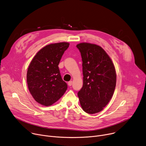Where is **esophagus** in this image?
I'll return each instance as SVG.
<instances>
[{
  "label": "esophagus",
  "instance_id": "34e87169",
  "mask_svg": "<svg viewBox=\"0 0 146 146\" xmlns=\"http://www.w3.org/2000/svg\"><path fill=\"white\" fill-rule=\"evenodd\" d=\"M68 84V86H71L72 85V81H69Z\"/></svg>",
  "mask_w": 146,
  "mask_h": 146
}]
</instances>
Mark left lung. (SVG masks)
<instances>
[{"label": "left lung", "instance_id": "1", "mask_svg": "<svg viewBox=\"0 0 146 146\" xmlns=\"http://www.w3.org/2000/svg\"><path fill=\"white\" fill-rule=\"evenodd\" d=\"M82 61L83 86L78 92L82 109L88 114L100 112L111 99L116 86L113 62L101 47L88 43L78 44Z\"/></svg>", "mask_w": 146, "mask_h": 146}]
</instances>
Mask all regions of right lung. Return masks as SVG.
<instances>
[{"mask_svg":"<svg viewBox=\"0 0 146 146\" xmlns=\"http://www.w3.org/2000/svg\"><path fill=\"white\" fill-rule=\"evenodd\" d=\"M69 46V43L66 42L47 45L31 62L27 75L28 87L34 99L41 105H52L68 88L60 76L58 65Z\"/></svg>","mask_w":146,"mask_h":146,"instance_id":"add662e5","label":"right lung"}]
</instances>
